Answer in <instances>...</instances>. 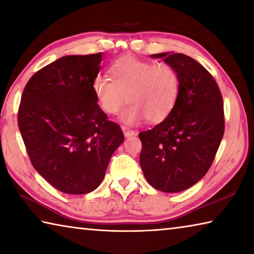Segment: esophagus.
<instances>
[{
	"instance_id": "34e87169",
	"label": "esophagus",
	"mask_w": 254,
	"mask_h": 254,
	"mask_svg": "<svg viewBox=\"0 0 254 254\" xmlns=\"http://www.w3.org/2000/svg\"><path fill=\"white\" fill-rule=\"evenodd\" d=\"M122 131H123V134L124 136H132V135H135V131L131 130V128H128L127 127H122Z\"/></svg>"
}]
</instances>
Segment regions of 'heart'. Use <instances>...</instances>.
Here are the masks:
<instances>
[{
    "label": "heart",
    "instance_id": "1",
    "mask_svg": "<svg viewBox=\"0 0 254 254\" xmlns=\"http://www.w3.org/2000/svg\"><path fill=\"white\" fill-rule=\"evenodd\" d=\"M110 78L96 76L92 91L97 104L113 115L130 103L121 114V121L130 126L148 119L159 123L174 111L180 94V79L173 66L124 56L112 64Z\"/></svg>",
    "mask_w": 254,
    "mask_h": 254
}]
</instances>
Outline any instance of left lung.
<instances>
[{
	"mask_svg": "<svg viewBox=\"0 0 254 254\" xmlns=\"http://www.w3.org/2000/svg\"><path fill=\"white\" fill-rule=\"evenodd\" d=\"M173 66L180 79L174 111L151 130L140 132V165L147 182L163 192L194 186L212 166L224 134V110L213 76L189 56L151 55Z\"/></svg>",
	"mask_w": 254,
	"mask_h": 254,
	"instance_id": "1",
	"label": "left lung"
}]
</instances>
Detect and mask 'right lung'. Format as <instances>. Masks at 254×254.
<instances>
[{
	"label": "right lung",
	"mask_w": 254,
	"mask_h": 254,
	"mask_svg": "<svg viewBox=\"0 0 254 254\" xmlns=\"http://www.w3.org/2000/svg\"><path fill=\"white\" fill-rule=\"evenodd\" d=\"M102 57L59 58L30 78L21 97L18 123L32 166L66 194L95 190L124 141L121 127L107 120L92 91Z\"/></svg>",
	"instance_id": "right-lung-1"
}]
</instances>
